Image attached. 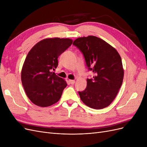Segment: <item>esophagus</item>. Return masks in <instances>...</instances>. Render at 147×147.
<instances>
[{
    "label": "esophagus",
    "mask_w": 147,
    "mask_h": 147,
    "mask_svg": "<svg viewBox=\"0 0 147 147\" xmlns=\"http://www.w3.org/2000/svg\"><path fill=\"white\" fill-rule=\"evenodd\" d=\"M75 82V81L74 80H69V83L70 84H74Z\"/></svg>",
    "instance_id": "obj_1"
}]
</instances>
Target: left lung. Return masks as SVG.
Wrapping results in <instances>:
<instances>
[{"label": "left lung", "mask_w": 147, "mask_h": 147, "mask_svg": "<svg viewBox=\"0 0 147 147\" xmlns=\"http://www.w3.org/2000/svg\"><path fill=\"white\" fill-rule=\"evenodd\" d=\"M73 45L82 53L88 70L94 74L92 78H87L85 90L78 91L81 100L92 109L107 107L116 97L123 83L121 57L108 43L92 35L78 38Z\"/></svg>", "instance_id": "8db88e82"}]
</instances>
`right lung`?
Returning <instances> with one entry per match:
<instances>
[{
  "label": "right lung",
  "mask_w": 147,
  "mask_h": 147,
  "mask_svg": "<svg viewBox=\"0 0 147 147\" xmlns=\"http://www.w3.org/2000/svg\"><path fill=\"white\" fill-rule=\"evenodd\" d=\"M72 42L70 38H46L28 53L21 70V82L33 104L46 107L60 99L67 83L51 71L57 67V58Z\"/></svg>",
  "instance_id": "right-lung-1"
}]
</instances>
